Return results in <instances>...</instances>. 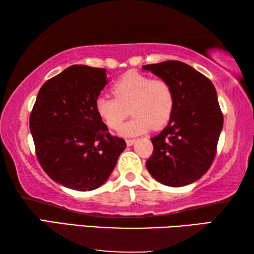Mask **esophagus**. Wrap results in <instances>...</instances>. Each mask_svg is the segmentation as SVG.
I'll return each instance as SVG.
<instances>
[{"mask_svg": "<svg viewBox=\"0 0 254 254\" xmlns=\"http://www.w3.org/2000/svg\"><path fill=\"white\" fill-rule=\"evenodd\" d=\"M134 141H135L134 139H127V144L128 145V147H131V145H132L133 143H134Z\"/></svg>", "mask_w": 254, "mask_h": 254, "instance_id": "esophagus-1", "label": "esophagus"}]
</instances>
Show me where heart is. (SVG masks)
Here are the masks:
<instances>
[{
	"instance_id": "heart-1",
	"label": "heart",
	"mask_w": 254,
	"mask_h": 254,
	"mask_svg": "<svg viewBox=\"0 0 254 254\" xmlns=\"http://www.w3.org/2000/svg\"><path fill=\"white\" fill-rule=\"evenodd\" d=\"M115 97L100 96L96 111L112 130H118L131 109L133 119L120 130L123 136H134L159 128L169 121L174 110V92L168 81L151 79L135 71L121 77L113 86Z\"/></svg>"
}]
</instances>
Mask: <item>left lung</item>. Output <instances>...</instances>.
I'll list each match as a JSON object with an SVG mask.
<instances>
[{"mask_svg":"<svg viewBox=\"0 0 254 254\" xmlns=\"http://www.w3.org/2000/svg\"><path fill=\"white\" fill-rule=\"evenodd\" d=\"M170 84L174 110L167 127L151 137L147 169L166 186L183 187L206 174L223 128L217 93L207 77L178 60L142 66Z\"/></svg>","mask_w":254,"mask_h":254,"instance_id":"8db88e82","label":"left lung"}]
</instances>
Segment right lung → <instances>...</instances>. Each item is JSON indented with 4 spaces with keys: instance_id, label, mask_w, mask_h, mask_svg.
<instances>
[{
    "instance_id": "right-lung-1",
    "label": "right lung",
    "mask_w": 254,
    "mask_h": 254,
    "mask_svg": "<svg viewBox=\"0 0 254 254\" xmlns=\"http://www.w3.org/2000/svg\"><path fill=\"white\" fill-rule=\"evenodd\" d=\"M107 83L104 68L72 65L42 85L30 115L42 169L74 190L102 186L127 147L121 137L110 134L96 111Z\"/></svg>"
}]
</instances>
